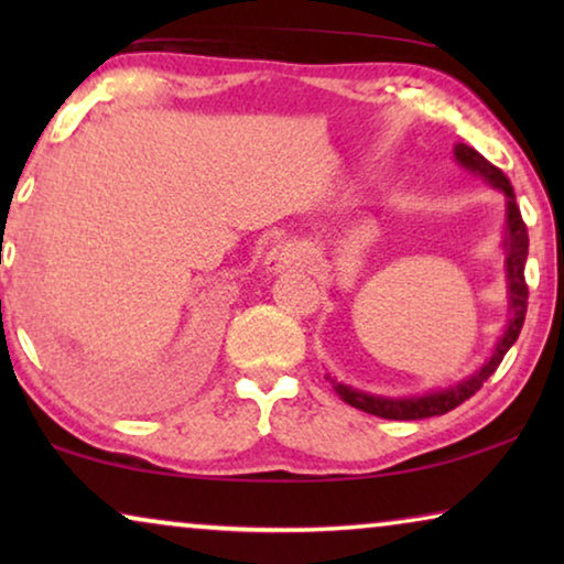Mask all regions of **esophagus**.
<instances>
[{
	"label": "esophagus",
	"mask_w": 564,
	"mask_h": 564,
	"mask_svg": "<svg viewBox=\"0 0 564 564\" xmlns=\"http://www.w3.org/2000/svg\"><path fill=\"white\" fill-rule=\"evenodd\" d=\"M305 257V246L295 241V238H284V241L274 243L272 249L267 251L264 257V267L267 272H284V269H290L292 264H297L300 259Z\"/></svg>",
	"instance_id": "1"
}]
</instances>
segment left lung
Masks as SVG:
<instances>
[{"label":"left lung","instance_id":"1","mask_svg":"<svg viewBox=\"0 0 564 564\" xmlns=\"http://www.w3.org/2000/svg\"><path fill=\"white\" fill-rule=\"evenodd\" d=\"M454 159H457L459 166H465L467 172L482 176L485 182H490L492 187L500 189L506 195V236H503V249H506V282H508V311H511V318L506 323L503 336L498 338L496 349H492L490 359L477 369L475 375L465 377V380L452 384V388L423 392V395H411V398H384V395H372V392L349 388V384L336 382L334 377H328L334 382V390L344 403H349L359 411L380 415V419L388 421H419V419H431V415H444L454 411V408L465 403L475 395L477 390L482 388V382L496 372L500 361H503L506 351L516 344V338L521 334L523 318H527V300H529V288L527 276H523V267H527L529 257V234L527 223L521 218L519 205H516V195L508 176L500 172L498 166H492L482 153H477L473 145L457 143L454 145Z\"/></svg>","mask_w":564,"mask_h":564}]
</instances>
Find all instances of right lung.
Returning <instances> with one entry per match:
<instances>
[{"label":"right lung","instance_id":"obj_1","mask_svg":"<svg viewBox=\"0 0 564 564\" xmlns=\"http://www.w3.org/2000/svg\"><path fill=\"white\" fill-rule=\"evenodd\" d=\"M203 349H205V336L199 334V330H192L184 341L176 344L172 357L153 367L151 372H141L135 377H128V380L107 382L102 388L105 398L120 400V403H133V400L151 395V392L174 388V384H180L184 377L197 367V361L203 359Z\"/></svg>","mask_w":564,"mask_h":564}]
</instances>
